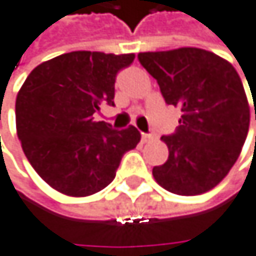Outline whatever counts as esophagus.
<instances>
[{"instance_id": "1", "label": "esophagus", "mask_w": 256, "mask_h": 256, "mask_svg": "<svg viewBox=\"0 0 256 256\" xmlns=\"http://www.w3.org/2000/svg\"><path fill=\"white\" fill-rule=\"evenodd\" d=\"M153 135H150V134H142L141 135V140H142V142H150V141H153Z\"/></svg>"}]
</instances>
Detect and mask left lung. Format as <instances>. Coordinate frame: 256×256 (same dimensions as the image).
Returning <instances> with one entry per match:
<instances>
[{
  "instance_id": "8db88e82",
  "label": "left lung",
  "mask_w": 256,
  "mask_h": 256,
  "mask_svg": "<svg viewBox=\"0 0 256 256\" xmlns=\"http://www.w3.org/2000/svg\"><path fill=\"white\" fill-rule=\"evenodd\" d=\"M138 60L158 80L166 103L182 110L174 134L160 138L168 159L153 167L156 182L179 196L210 191L238 159L249 130V104L238 72L200 48L140 52Z\"/></svg>"
}]
</instances>
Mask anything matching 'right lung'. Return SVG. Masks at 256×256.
Segmentation results:
<instances>
[{
  "instance_id": "obj_1",
  "label": "right lung",
  "mask_w": 256,
  "mask_h": 256,
  "mask_svg": "<svg viewBox=\"0 0 256 256\" xmlns=\"http://www.w3.org/2000/svg\"><path fill=\"white\" fill-rule=\"evenodd\" d=\"M135 54L72 51L36 66L16 97V130L36 173L54 190L84 197L106 188L121 158L141 140L136 127L96 121L114 106L116 74Z\"/></svg>"
}]
</instances>
